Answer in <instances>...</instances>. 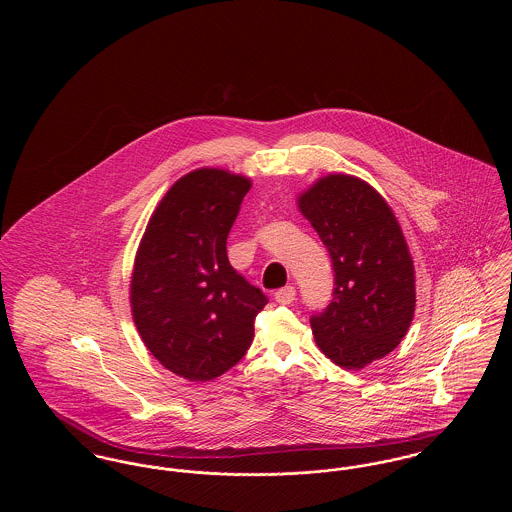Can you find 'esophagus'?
Segmentation results:
<instances>
[{
    "label": "esophagus",
    "instance_id": "obj_1",
    "mask_svg": "<svg viewBox=\"0 0 512 512\" xmlns=\"http://www.w3.org/2000/svg\"><path fill=\"white\" fill-rule=\"evenodd\" d=\"M274 299L280 305H290V303H293V299H295V288L293 286H286V288L278 290V292L274 293Z\"/></svg>",
    "mask_w": 512,
    "mask_h": 512
}]
</instances>
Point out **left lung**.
<instances>
[{"mask_svg": "<svg viewBox=\"0 0 512 512\" xmlns=\"http://www.w3.org/2000/svg\"><path fill=\"white\" fill-rule=\"evenodd\" d=\"M334 267L330 305L311 317L320 351L343 368L386 357L414 315V265L386 199L365 180L328 174L297 197Z\"/></svg>", "mask_w": 512, "mask_h": 512, "instance_id": "1", "label": "left lung"}]
</instances>
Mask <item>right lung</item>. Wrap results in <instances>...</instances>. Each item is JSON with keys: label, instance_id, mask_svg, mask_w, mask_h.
Returning a JSON list of instances; mask_svg holds the SVG:
<instances>
[{"label": "right lung", "instance_id": "right-lung-1", "mask_svg": "<svg viewBox=\"0 0 512 512\" xmlns=\"http://www.w3.org/2000/svg\"><path fill=\"white\" fill-rule=\"evenodd\" d=\"M249 188V178L222 169L182 176L151 215L136 253L134 324L151 355L190 382H209L236 365L267 305L226 255Z\"/></svg>", "mask_w": 512, "mask_h": 512}]
</instances>
